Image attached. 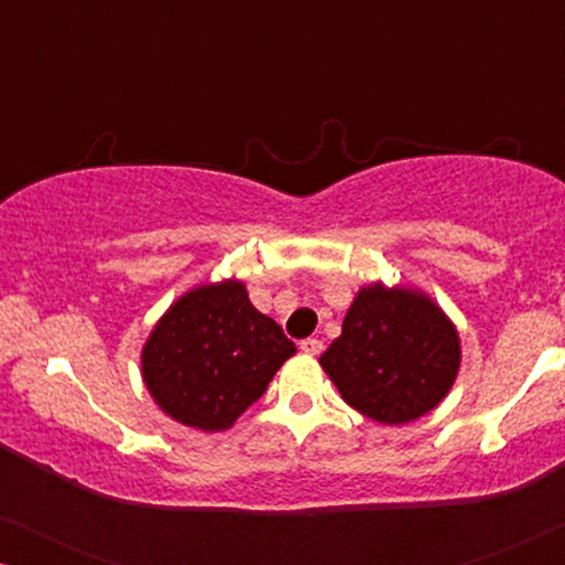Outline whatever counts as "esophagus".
<instances>
[{
	"label": "esophagus",
	"instance_id": "obj_1",
	"mask_svg": "<svg viewBox=\"0 0 565 565\" xmlns=\"http://www.w3.org/2000/svg\"><path fill=\"white\" fill-rule=\"evenodd\" d=\"M323 350V342L321 339H303V342H300V352H306V354H319Z\"/></svg>",
	"mask_w": 565,
	"mask_h": 565
}]
</instances>
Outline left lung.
Here are the masks:
<instances>
[{
	"label": "left lung",
	"instance_id": "1",
	"mask_svg": "<svg viewBox=\"0 0 565 565\" xmlns=\"http://www.w3.org/2000/svg\"><path fill=\"white\" fill-rule=\"evenodd\" d=\"M319 362L360 414L406 424L429 414L452 388L460 337L422 290L373 282L354 296L342 334Z\"/></svg>",
	"mask_w": 565,
	"mask_h": 565
}]
</instances>
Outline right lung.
Wrapping results in <instances>:
<instances>
[{
    "label": "right lung",
    "mask_w": 565,
    "mask_h": 565,
    "mask_svg": "<svg viewBox=\"0 0 565 565\" xmlns=\"http://www.w3.org/2000/svg\"><path fill=\"white\" fill-rule=\"evenodd\" d=\"M296 344L252 306L244 282L198 285L157 321L141 373L161 412L184 427L223 431L267 391Z\"/></svg>",
    "instance_id": "add662e5"
}]
</instances>
